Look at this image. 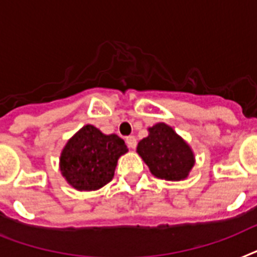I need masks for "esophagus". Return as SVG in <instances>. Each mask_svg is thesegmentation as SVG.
<instances>
[{
	"instance_id": "obj_1",
	"label": "esophagus",
	"mask_w": 257,
	"mask_h": 257,
	"mask_svg": "<svg viewBox=\"0 0 257 257\" xmlns=\"http://www.w3.org/2000/svg\"><path fill=\"white\" fill-rule=\"evenodd\" d=\"M126 144L127 146H128V148H135L137 147V138L135 137H133V135H131V137H127L126 138Z\"/></svg>"
}]
</instances>
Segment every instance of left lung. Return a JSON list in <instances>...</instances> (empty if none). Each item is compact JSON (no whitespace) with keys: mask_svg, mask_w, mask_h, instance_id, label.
I'll use <instances>...</instances> for the list:
<instances>
[{"mask_svg":"<svg viewBox=\"0 0 257 257\" xmlns=\"http://www.w3.org/2000/svg\"><path fill=\"white\" fill-rule=\"evenodd\" d=\"M150 135L138 143L137 151L159 179L180 181L194 165V155L181 138L165 123L148 128Z\"/></svg>","mask_w":257,"mask_h":257,"instance_id":"8db88e82","label":"left lung"}]
</instances>
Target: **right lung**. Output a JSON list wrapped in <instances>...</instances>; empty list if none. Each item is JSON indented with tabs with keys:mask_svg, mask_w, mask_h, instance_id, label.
I'll list each match as a JSON object with an SVG mask.
<instances>
[{
	"mask_svg": "<svg viewBox=\"0 0 257 257\" xmlns=\"http://www.w3.org/2000/svg\"><path fill=\"white\" fill-rule=\"evenodd\" d=\"M126 152V144L118 135H105L86 124L61 152V175L75 189L97 190L111 181L118 158Z\"/></svg>",
	"mask_w": 257,
	"mask_h": 257,
	"instance_id": "1",
	"label": "right lung"
}]
</instances>
